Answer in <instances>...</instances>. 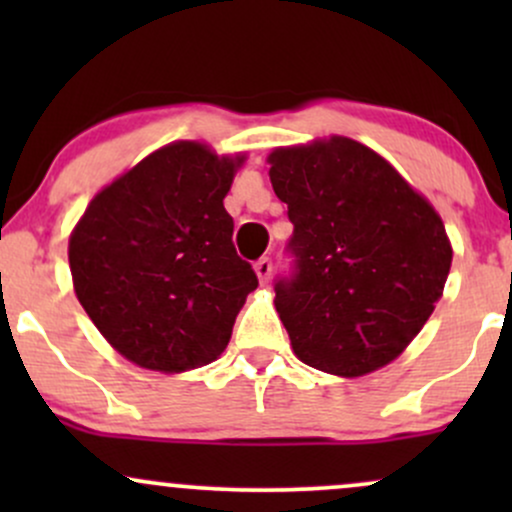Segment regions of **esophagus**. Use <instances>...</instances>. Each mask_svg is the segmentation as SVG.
<instances>
[{
    "mask_svg": "<svg viewBox=\"0 0 512 512\" xmlns=\"http://www.w3.org/2000/svg\"><path fill=\"white\" fill-rule=\"evenodd\" d=\"M255 272L260 276L262 284H267L269 276H272V260H269V257H260V260L255 262Z\"/></svg>",
    "mask_w": 512,
    "mask_h": 512,
    "instance_id": "1",
    "label": "esophagus"
}]
</instances>
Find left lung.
<instances>
[{
  "mask_svg": "<svg viewBox=\"0 0 512 512\" xmlns=\"http://www.w3.org/2000/svg\"><path fill=\"white\" fill-rule=\"evenodd\" d=\"M289 204L291 269L274 305L303 363L334 375L383 368L431 317L448 279L445 226L385 158L346 137L269 156Z\"/></svg>",
  "mask_w": 512,
  "mask_h": 512,
  "instance_id": "1",
  "label": "left lung"
}]
</instances>
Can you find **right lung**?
Wrapping results in <instances>:
<instances>
[{"label":"right lung","instance_id":"right-lung-1","mask_svg":"<svg viewBox=\"0 0 512 512\" xmlns=\"http://www.w3.org/2000/svg\"><path fill=\"white\" fill-rule=\"evenodd\" d=\"M243 158L163 146L88 204L69 238L74 291L93 325L137 366L216 361L257 274L223 209Z\"/></svg>","mask_w":512,"mask_h":512}]
</instances>
